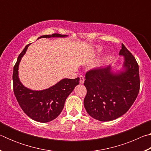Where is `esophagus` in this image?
Instances as JSON below:
<instances>
[{
  "label": "esophagus",
  "mask_w": 151,
  "mask_h": 151,
  "mask_svg": "<svg viewBox=\"0 0 151 151\" xmlns=\"http://www.w3.org/2000/svg\"><path fill=\"white\" fill-rule=\"evenodd\" d=\"M79 78H80V83L83 84L84 81H85V78H84V76L83 75H80L79 76Z\"/></svg>",
  "instance_id": "34e87169"
}]
</instances>
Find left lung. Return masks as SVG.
<instances>
[{"instance_id": "left-lung-1", "label": "left lung", "mask_w": 151, "mask_h": 151, "mask_svg": "<svg viewBox=\"0 0 151 151\" xmlns=\"http://www.w3.org/2000/svg\"><path fill=\"white\" fill-rule=\"evenodd\" d=\"M120 55L124 57L125 70L114 74L110 66L86 72L84 105L88 114L100 121H110L123 115L136 100L140 90L139 65L122 44Z\"/></svg>"}]
</instances>
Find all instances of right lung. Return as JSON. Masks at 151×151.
<instances>
[{
  "mask_svg": "<svg viewBox=\"0 0 151 151\" xmlns=\"http://www.w3.org/2000/svg\"><path fill=\"white\" fill-rule=\"evenodd\" d=\"M60 37H65V35L54 33L39 38ZM29 45L20 52L14 66L12 74L14 94L20 108L28 116L36 121L47 122L54 120L60 114L66 98L79 84V77L75 79L64 78L55 85L43 91H35L26 88L19 81L18 69L20 59Z\"/></svg>",
  "mask_w": 151,
  "mask_h": 151,
  "instance_id": "obj_1",
  "label": "right lung"
}]
</instances>
